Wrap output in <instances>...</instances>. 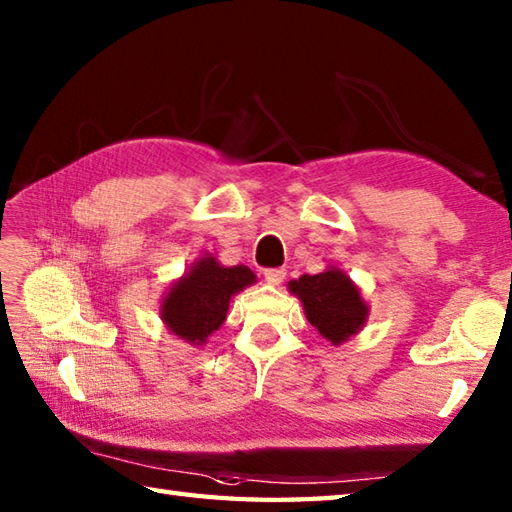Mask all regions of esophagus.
<instances>
[{
  "label": "esophagus",
  "instance_id": "esophagus-1",
  "mask_svg": "<svg viewBox=\"0 0 512 512\" xmlns=\"http://www.w3.org/2000/svg\"><path fill=\"white\" fill-rule=\"evenodd\" d=\"M284 277H286V270L284 268H266L264 270V279L268 281V284H273V286H279L281 281H284Z\"/></svg>",
  "mask_w": 512,
  "mask_h": 512
}]
</instances>
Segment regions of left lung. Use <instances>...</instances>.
<instances>
[{"instance_id": "1", "label": "left lung", "mask_w": 512, "mask_h": 512, "mask_svg": "<svg viewBox=\"0 0 512 512\" xmlns=\"http://www.w3.org/2000/svg\"><path fill=\"white\" fill-rule=\"evenodd\" d=\"M306 310L308 321L332 345L345 343L358 334L367 321L369 308L350 277L343 270L330 266L319 275H303L288 284Z\"/></svg>"}]
</instances>
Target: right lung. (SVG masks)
<instances>
[{"mask_svg":"<svg viewBox=\"0 0 512 512\" xmlns=\"http://www.w3.org/2000/svg\"><path fill=\"white\" fill-rule=\"evenodd\" d=\"M250 284H255L250 268H226L213 255L200 257L187 275L171 284L162 299L160 317L182 341L204 345L224 323L231 297Z\"/></svg>","mask_w":512,"mask_h":512,"instance_id":"right-lung-1","label":"right lung"}]
</instances>
